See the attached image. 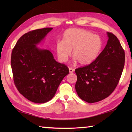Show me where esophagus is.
<instances>
[{
    "label": "esophagus",
    "mask_w": 132,
    "mask_h": 132,
    "mask_svg": "<svg viewBox=\"0 0 132 132\" xmlns=\"http://www.w3.org/2000/svg\"><path fill=\"white\" fill-rule=\"evenodd\" d=\"M69 73H73V71H74V69H72L71 68H69Z\"/></svg>",
    "instance_id": "1"
}]
</instances>
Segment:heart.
I'll return each mask as SVG.
<instances>
[{"label":"heart","mask_w":132,"mask_h":132,"mask_svg":"<svg viewBox=\"0 0 132 132\" xmlns=\"http://www.w3.org/2000/svg\"><path fill=\"white\" fill-rule=\"evenodd\" d=\"M102 47V41L97 35L79 28L67 29L62 37V41L56 44L58 59L65 62L72 50L75 62L87 65L97 59Z\"/></svg>","instance_id":"heart-1"}]
</instances>
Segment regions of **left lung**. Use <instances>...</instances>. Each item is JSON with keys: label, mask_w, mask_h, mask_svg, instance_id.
<instances>
[{"label": "left lung", "mask_w": 132, "mask_h": 132, "mask_svg": "<svg viewBox=\"0 0 132 132\" xmlns=\"http://www.w3.org/2000/svg\"><path fill=\"white\" fill-rule=\"evenodd\" d=\"M105 47L94 61L75 70V88L84 101L94 103L105 99L119 82L125 65V51L117 37L107 32Z\"/></svg>", "instance_id": "1"}]
</instances>
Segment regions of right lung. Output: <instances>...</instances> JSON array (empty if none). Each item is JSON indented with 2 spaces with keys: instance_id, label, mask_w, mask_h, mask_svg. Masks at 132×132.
<instances>
[{
  "instance_id": "right-lung-1",
  "label": "right lung",
  "mask_w": 132,
  "mask_h": 132,
  "mask_svg": "<svg viewBox=\"0 0 132 132\" xmlns=\"http://www.w3.org/2000/svg\"><path fill=\"white\" fill-rule=\"evenodd\" d=\"M52 29H38L24 34L12 52L15 86L21 94L35 103H45L52 99L69 73L67 66L56 61L50 51L37 46Z\"/></svg>"
}]
</instances>
